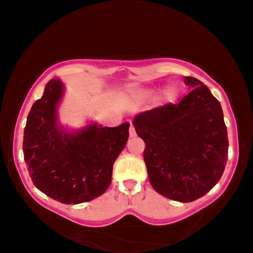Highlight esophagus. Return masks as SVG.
Returning a JSON list of instances; mask_svg holds the SVG:
<instances>
[{"instance_id": "obj_1", "label": "esophagus", "mask_w": 253, "mask_h": 253, "mask_svg": "<svg viewBox=\"0 0 253 253\" xmlns=\"http://www.w3.org/2000/svg\"><path fill=\"white\" fill-rule=\"evenodd\" d=\"M129 136L131 137V138L136 136V130H135V127L132 126V124H130V127H129Z\"/></svg>"}]
</instances>
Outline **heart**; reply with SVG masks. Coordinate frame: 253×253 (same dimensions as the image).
Returning <instances> with one entry per match:
<instances>
[{"label":"heart","instance_id":"obj_1","mask_svg":"<svg viewBox=\"0 0 253 253\" xmlns=\"http://www.w3.org/2000/svg\"><path fill=\"white\" fill-rule=\"evenodd\" d=\"M166 97H168L169 99H174V98L176 97V89L174 87H169L168 90H166Z\"/></svg>","mask_w":253,"mask_h":253}]
</instances>
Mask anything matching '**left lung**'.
Instances as JSON below:
<instances>
[{
    "label": "left lung",
    "instance_id": "left-lung-1",
    "mask_svg": "<svg viewBox=\"0 0 253 253\" xmlns=\"http://www.w3.org/2000/svg\"><path fill=\"white\" fill-rule=\"evenodd\" d=\"M178 102L144 111L132 121L145 142L144 161L154 190L178 202L202 198L220 181L228 160V131L220 101L202 81Z\"/></svg>",
    "mask_w": 253,
    "mask_h": 253
}]
</instances>
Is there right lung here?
<instances>
[{
	"label": "right lung",
	"mask_w": 253,
	"mask_h": 253,
	"mask_svg": "<svg viewBox=\"0 0 253 253\" xmlns=\"http://www.w3.org/2000/svg\"><path fill=\"white\" fill-rule=\"evenodd\" d=\"M65 85L58 78L45 84L43 96L28 115L23 154L38 190L65 204L88 202L105 193L113 165L129 136V123L118 127L90 124L67 132L58 124V105Z\"/></svg>",
	"instance_id": "add662e5"
}]
</instances>
